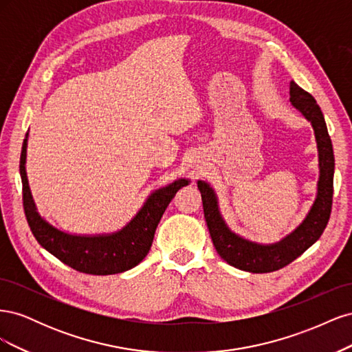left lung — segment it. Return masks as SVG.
Here are the masks:
<instances>
[{
  "label": "left lung",
  "instance_id": "obj_1",
  "mask_svg": "<svg viewBox=\"0 0 352 352\" xmlns=\"http://www.w3.org/2000/svg\"><path fill=\"white\" fill-rule=\"evenodd\" d=\"M289 95L294 107L300 110L313 126L318 150V167H320L314 204L304 221L291 235H287L280 242L270 245L255 243L238 236L223 220L214 190L204 180H198L204 217L212 245L223 260L239 270L269 273L292 263L322 236L327 226L330 211H332L335 157L323 113L313 95L298 87L294 80L289 85Z\"/></svg>",
  "mask_w": 352,
  "mask_h": 352
}]
</instances>
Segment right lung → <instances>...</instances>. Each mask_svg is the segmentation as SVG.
Segmentation results:
<instances>
[{
  "label": "right lung",
  "mask_w": 352,
  "mask_h": 352,
  "mask_svg": "<svg viewBox=\"0 0 352 352\" xmlns=\"http://www.w3.org/2000/svg\"><path fill=\"white\" fill-rule=\"evenodd\" d=\"M26 146L28 135L20 154V176L29 228L42 248L69 267L87 274H116L140 264L151 248L155 229L170 201L180 188L189 185L188 179H179L166 188L154 190L138 214L119 232L95 236L70 235L51 226L36 211L26 176Z\"/></svg>",
  "instance_id": "obj_1"
}]
</instances>
